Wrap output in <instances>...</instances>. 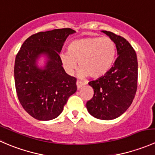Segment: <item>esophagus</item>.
<instances>
[{
  "instance_id": "obj_1",
  "label": "esophagus",
  "mask_w": 155,
  "mask_h": 155,
  "mask_svg": "<svg viewBox=\"0 0 155 155\" xmlns=\"http://www.w3.org/2000/svg\"><path fill=\"white\" fill-rule=\"evenodd\" d=\"M85 85V82H82V81H77V82H76V86H77L78 89H80L81 87Z\"/></svg>"
}]
</instances>
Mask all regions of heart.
Returning a JSON list of instances; mask_svg holds the SVG:
<instances>
[{"instance_id": "b5f03b06", "label": "heart", "mask_w": 155, "mask_h": 155, "mask_svg": "<svg viewBox=\"0 0 155 155\" xmlns=\"http://www.w3.org/2000/svg\"><path fill=\"white\" fill-rule=\"evenodd\" d=\"M68 52L60 56L64 68L73 74L78 68L80 76L89 75L92 78L104 76L113 65L116 55V46L108 37H89L71 42Z\"/></svg>"}]
</instances>
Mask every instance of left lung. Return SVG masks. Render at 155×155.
Listing matches in <instances>:
<instances>
[{
  "label": "left lung",
  "mask_w": 155,
  "mask_h": 155,
  "mask_svg": "<svg viewBox=\"0 0 155 155\" xmlns=\"http://www.w3.org/2000/svg\"><path fill=\"white\" fill-rule=\"evenodd\" d=\"M115 43L117 58L114 66L88 85L94 89L93 97L86 104L89 113L101 120H112L130 107L137 90L138 62L135 50L124 37L102 31Z\"/></svg>",
  "instance_id": "1"
}]
</instances>
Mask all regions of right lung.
I'll return each instance as SVG.
<instances>
[{
  "label": "right lung",
  "mask_w": 155,
  "mask_h": 155,
  "mask_svg": "<svg viewBox=\"0 0 155 155\" xmlns=\"http://www.w3.org/2000/svg\"><path fill=\"white\" fill-rule=\"evenodd\" d=\"M71 28L39 32L29 37L17 53L14 78L17 96L23 109L33 118L48 121L62 112L70 95L77 90L76 79L66 73L59 53ZM42 54L49 60L42 70L35 61Z\"/></svg>",
  "instance_id": "right-lung-1"
}]
</instances>
